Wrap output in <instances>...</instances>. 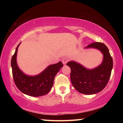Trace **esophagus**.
<instances>
[{"label":"esophagus","instance_id":"1","mask_svg":"<svg viewBox=\"0 0 123 123\" xmlns=\"http://www.w3.org/2000/svg\"><path fill=\"white\" fill-rule=\"evenodd\" d=\"M69 61V59L67 57H63L62 58V62L63 64L65 65L66 63L68 62Z\"/></svg>","mask_w":123,"mask_h":123}]
</instances>
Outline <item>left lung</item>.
<instances>
[{"instance_id":"8db88e82","label":"left lung","mask_w":123,"mask_h":123,"mask_svg":"<svg viewBox=\"0 0 123 123\" xmlns=\"http://www.w3.org/2000/svg\"><path fill=\"white\" fill-rule=\"evenodd\" d=\"M86 48H94L101 51L104 58L100 65L88 69L74 61L68 62L66 65L71 69L70 80L74 88L81 94L91 95L100 92L106 86L113 68V59L104 43L95 42Z\"/></svg>"}]
</instances>
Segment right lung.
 Instances as JSON below:
<instances>
[{
    "label": "right lung",
    "mask_w": 123,
    "mask_h": 123,
    "mask_svg": "<svg viewBox=\"0 0 123 123\" xmlns=\"http://www.w3.org/2000/svg\"><path fill=\"white\" fill-rule=\"evenodd\" d=\"M19 44L11 61L12 77L15 85L21 92L28 95L36 97L46 95L53 87L55 76L63 66L62 63L59 62L51 65L36 76L26 75L19 69L17 63V54Z\"/></svg>",
    "instance_id": "obj_1"
}]
</instances>
